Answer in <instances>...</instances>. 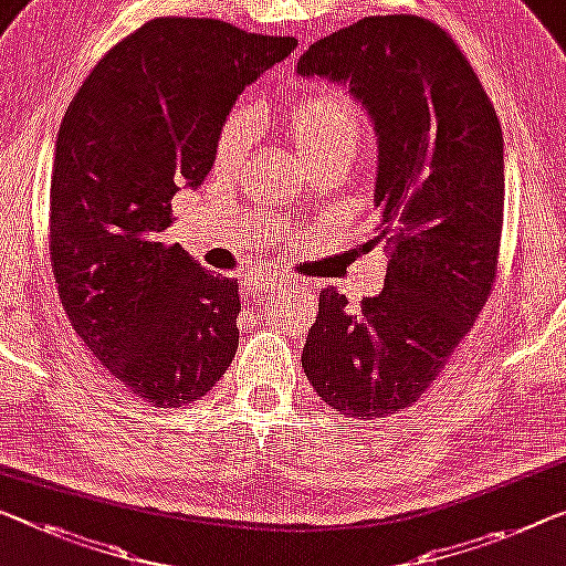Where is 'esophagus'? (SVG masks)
Wrapping results in <instances>:
<instances>
[{
  "label": "esophagus",
  "instance_id": "1",
  "mask_svg": "<svg viewBox=\"0 0 566 566\" xmlns=\"http://www.w3.org/2000/svg\"><path fill=\"white\" fill-rule=\"evenodd\" d=\"M286 284H290V280H284V276L256 274V276H249V280H243L241 292L247 294V297H261V294H266V292L284 290Z\"/></svg>",
  "mask_w": 566,
  "mask_h": 566
}]
</instances>
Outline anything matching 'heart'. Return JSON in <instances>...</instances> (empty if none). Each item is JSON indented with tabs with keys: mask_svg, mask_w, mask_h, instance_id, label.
Returning <instances> with one entry per match:
<instances>
[{
	"mask_svg": "<svg viewBox=\"0 0 566 566\" xmlns=\"http://www.w3.org/2000/svg\"><path fill=\"white\" fill-rule=\"evenodd\" d=\"M249 116L241 112H235L226 122L221 137H218V159L221 163H235L243 155V149L249 145ZM290 129L302 155H310L312 149L323 147L333 139H358L360 114L358 106L343 91L323 88L294 104Z\"/></svg>",
	"mask_w": 566,
	"mask_h": 566,
	"instance_id": "1",
	"label": "heart"
}]
</instances>
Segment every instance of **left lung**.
<instances>
[{
  "instance_id": "8db88e82",
  "label": "left lung",
  "mask_w": 566,
  "mask_h": 566,
  "mask_svg": "<svg viewBox=\"0 0 566 566\" xmlns=\"http://www.w3.org/2000/svg\"><path fill=\"white\" fill-rule=\"evenodd\" d=\"M297 73L350 88L378 137L368 243L391 254L384 292L348 310L319 292L302 368L327 407L374 419L437 381L488 302L503 229V134L468 57L434 22L366 17L312 42Z\"/></svg>"
}]
</instances>
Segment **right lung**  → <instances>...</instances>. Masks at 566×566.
Here are the masks:
<instances>
[{
	"instance_id": "right-lung-1",
	"label": "right lung",
	"mask_w": 566,
	"mask_h": 566,
	"mask_svg": "<svg viewBox=\"0 0 566 566\" xmlns=\"http://www.w3.org/2000/svg\"><path fill=\"white\" fill-rule=\"evenodd\" d=\"M294 48L159 17L101 57L63 116L50 180L57 294L83 345L149 407L206 396L239 348V282L163 233L175 192L213 167L235 98Z\"/></svg>"
}]
</instances>
